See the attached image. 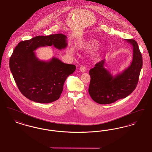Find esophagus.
Listing matches in <instances>:
<instances>
[{
  "instance_id": "34e87169",
  "label": "esophagus",
  "mask_w": 152,
  "mask_h": 152,
  "mask_svg": "<svg viewBox=\"0 0 152 152\" xmlns=\"http://www.w3.org/2000/svg\"><path fill=\"white\" fill-rule=\"evenodd\" d=\"M80 70L81 72H85L86 71V68L85 66H81Z\"/></svg>"
}]
</instances>
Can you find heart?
I'll return each mask as SVG.
<instances>
[{
  "mask_svg": "<svg viewBox=\"0 0 152 152\" xmlns=\"http://www.w3.org/2000/svg\"><path fill=\"white\" fill-rule=\"evenodd\" d=\"M99 44V42L97 39L90 37V38H87L79 41L77 43V47L80 50H88V49H91L92 48H94L97 45H98ZM75 48L73 47H72L70 48V52L73 53L75 52ZM101 47H97L95 50L93 52V55H98L101 52Z\"/></svg>",
  "mask_w": 152,
  "mask_h": 152,
  "instance_id": "obj_1",
  "label": "heart"
}]
</instances>
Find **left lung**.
Returning <instances> with one entry per match:
<instances>
[{"mask_svg": "<svg viewBox=\"0 0 152 152\" xmlns=\"http://www.w3.org/2000/svg\"><path fill=\"white\" fill-rule=\"evenodd\" d=\"M125 40L133 47V58L128 68L113 75L105 68L104 59L96 64L94 68L89 71L91 81L88 92L97 103H113L126 97L136 88L142 66V58L137 43L134 40Z\"/></svg>", "mask_w": 152, "mask_h": 152, "instance_id": "8db88e82", "label": "left lung"}]
</instances>
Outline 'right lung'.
<instances>
[{
    "instance_id": "right-lung-1",
    "label": "right lung",
    "mask_w": 152,
    "mask_h": 152,
    "mask_svg": "<svg viewBox=\"0 0 152 152\" xmlns=\"http://www.w3.org/2000/svg\"><path fill=\"white\" fill-rule=\"evenodd\" d=\"M66 38L62 34L37 36L22 41L15 47L10 59V70L19 91L30 100L50 103L59 99L65 80L75 72L76 66L55 57L40 60L34 51L52 45L59 50L65 49Z\"/></svg>"
}]
</instances>
